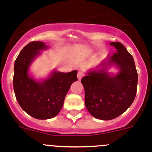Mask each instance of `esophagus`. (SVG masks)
<instances>
[{
    "label": "esophagus",
    "instance_id": "1",
    "mask_svg": "<svg viewBox=\"0 0 152 152\" xmlns=\"http://www.w3.org/2000/svg\"><path fill=\"white\" fill-rule=\"evenodd\" d=\"M84 76V73H81V72H79L77 74V77H78V79L79 80H81V79H82V77Z\"/></svg>",
    "mask_w": 152,
    "mask_h": 152
}]
</instances>
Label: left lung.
Segmentation results:
<instances>
[{"label": "left lung", "mask_w": 152, "mask_h": 152, "mask_svg": "<svg viewBox=\"0 0 152 152\" xmlns=\"http://www.w3.org/2000/svg\"><path fill=\"white\" fill-rule=\"evenodd\" d=\"M110 45L117 49L108 56L107 65L115 64L120 68L115 76H110L106 69L88 73L82 79L85 93V106L96 118L104 121L114 119L123 114L135 98L137 72L132 56L121 42ZM106 66L107 64L102 63Z\"/></svg>", "instance_id": "obj_1"}]
</instances>
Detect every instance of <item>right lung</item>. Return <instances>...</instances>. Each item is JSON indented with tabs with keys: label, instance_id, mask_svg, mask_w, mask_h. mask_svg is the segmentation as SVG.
<instances>
[{
	"label": "right lung",
	"instance_id": "add662e5",
	"mask_svg": "<svg viewBox=\"0 0 152 152\" xmlns=\"http://www.w3.org/2000/svg\"><path fill=\"white\" fill-rule=\"evenodd\" d=\"M46 48L42 42H29L20 52L14 68V91L18 104L27 114L40 120L52 118L59 113L70 85L78 80L76 70L55 71L49 79L41 82L29 77L31 62L39 54V50Z\"/></svg>",
	"mask_w": 152,
	"mask_h": 152
}]
</instances>
